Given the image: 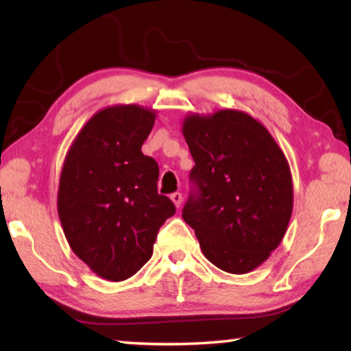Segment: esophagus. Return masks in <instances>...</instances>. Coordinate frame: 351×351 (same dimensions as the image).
<instances>
[{
    "instance_id": "esophagus-1",
    "label": "esophagus",
    "mask_w": 351,
    "mask_h": 351,
    "mask_svg": "<svg viewBox=\"0 0 351 351\" xmlns=\"http://www.w3.org/2000/svg\"><path fill=\"white\" fill-rule=\"evenodd\" d=\"M170 198H171V201H173V204H175L176 207H180V206L182 204V195H181L180 192L171 193V195H170Z\"/></svg>"
}]
</instances>
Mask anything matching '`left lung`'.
<instances>
[{
    "label": "left lung",
    "instance_id": "8db88e82",
    "mask_svg": "<svg viewBox=\"0 0 351 351\" xmlns=\"http://www.w3.org/2000/svg\"><path fill=\"white\" fill-rule=\"evenodd\" d=\"M182 134L195 161L184 221L217 268L254 271L280 245L293 213V178L282 148L239 110L189 114Z\"/></svg>",
    "mask_w": 351,
    "mask_h": 351
}]
</instances>
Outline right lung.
<instances>
[{"label":"right lung","mask_w":351,"mask_h":351,"mask_svg":"<svg viewBox=\"0 0 351 351\" xmlns=\"http://www.w3.org/2000/svg\"><path fill=\"white\" fill-rule=\"evenodd\" d=\"M154 119V110L139 105L106 106L83 125L64 158L57 195L63 232L105 280L134 276L176 210L158 193V162L141 152Z\"/></svg>","instance_id":"obj_1"}]
</instances>
